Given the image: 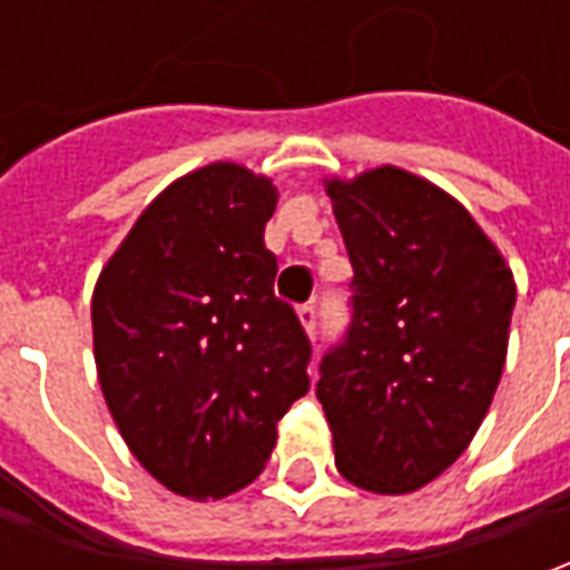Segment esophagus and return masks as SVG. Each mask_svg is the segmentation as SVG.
Wrapping results in <instances>:
<instances>
[{"label":"esophagus","mask_w":570,"mask_h":570,"mask_svg":"<svg viewBox=\"0 0 570 570\" xmlns=\"http://www.w3.org/2000/svg\"><path fill=\"white\" fill-rule=\"evenodd\" d=\"M298 321L305 326V333L314 335V330H317V308H314V305H302V308H298Z\"/></svg>","instance_id":"obj_1"}]
</instances>
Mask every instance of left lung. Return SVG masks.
<instances>
[{"label": "left lung", "mask_w": 570, "mask_h": 570, "mask_svg": "<svg viewBox=\"0 0 570 570\" xmlns=\"http://www.w3.org/2000/svg\"><path fill=\"white\" fill-rule=\"evenodd\" d=\"M323 188L354 268V321L321 363L338 473L424 489L476 436L501 384L515 281L464 204L394 164Z\"/></svg>", "instance_id": "left-lung-1"}]
</instances>
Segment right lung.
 I'll use <instances>...</instances> for the list:
<instances>
[{
	"instance_id": "add662e5",
	"label": "right lung",
	"mask_w": 570,
	"mask_h": 570,
	"mask_svg": "<svg viewBox=\"0 0 570 570\" xmlns=\"http://www.w3.org/2000/svg\"><path fill=\"white\" fill-rule=\"evenodd\" d=\"M277 186L235 161L179 176L140 213L91 298L94 360L121 440L164 489L219 501L265 470L308 394L311 345L274 296Z\"/></svg>"
}]
</instances>
